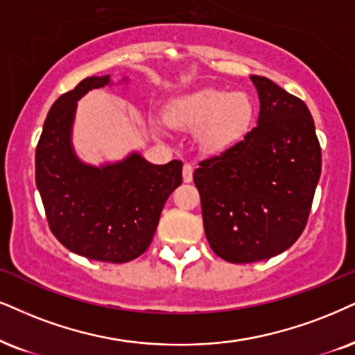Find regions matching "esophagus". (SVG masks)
<instances>
[{"mask_svg": "<svg viewBox=\"0 0 355 355\" xmlns=\"http://www.w3.org/2000/svg\"><path fill=\"white\" fill-rule=\"evenodd\" d=\"M192 173H194V166L191 163H186L184 168H182V179H184V182L192 181Z\"/></svg>", "mask_w": 355, "mask_h": 355, "instance_id": "esophagus-1", "label": "esophagus"}]
</instances>
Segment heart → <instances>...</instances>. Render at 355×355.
Returning <instances> with one entry per match:
<instances>
[{
    "label": "heart",
    "instance_id": "b5f03b06",
    "mask_svg": "<svg viewBox=\"0 0 355 355\" xmlns=\"http://www.w3.org/2000/svg\"><path fill=\"white\" fill-rule=\"evenodd\" d=\"M166 116L174 128L198 130L204 150L218 151L243 137L250 126L253 103L242 92L204 89L176 100Z\"/></svg>",
    "mask_w": 355,
    "mask_h": 355
}]
</instances>
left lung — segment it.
Segmentation results:
<instances>
[{"mask_svg": "<svg viewBox=\"0 0 355 355\" xmlns=\"http://www.w3.org/2000/svg\"><path fill=\"white\" fill-rule=\"evenodd\" d=\"M255 128L194 171L207 242L230 263L268 260L290 248L308 224L321 176V146L303 100L252 76Z\"/></svg>", "mask_w": 355, "mask_h": 355, "instance_id": "obj_1", "label": "left lung"}]
</instances>
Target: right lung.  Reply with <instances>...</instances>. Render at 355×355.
Instances as JSON below:
<instances>
[{
  "label": "right lung",
  "mask_w": 355,
  "mask_h": 355,
  "mask_svg": "<svg viewBox=\"0 0 355 355\" xmlns=\"http://www.w3.org/2000/svg\"><path fill=\"white\" fill-rule=\"evenodd\" d=\"M110 84L87 77L47 113L36 146V186L47 224L65 248L90 260L126 263L150 247L166 199L182 182V161L151 164L131 155L116 164H84L73 155L77 100Z\"/></svg>",
  "instance_id": "obj_1"
}]
</instances>
